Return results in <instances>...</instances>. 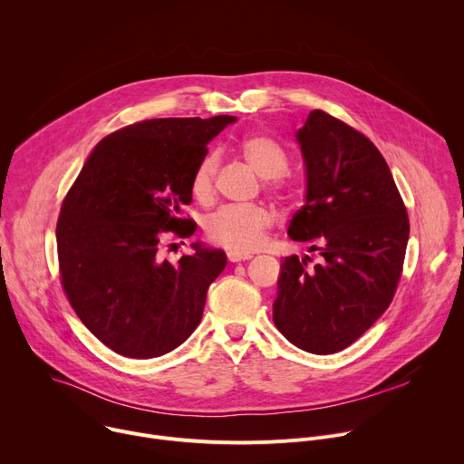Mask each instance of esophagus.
<instances>
[{
	"label": "esophagus",
	"instance_id": "obj_1",
	"mask_svg": "<svg viewBox=\"0 0 464 464\" xmlns=\"http://www.w3.org/2000/svg\"><path fill=\"white\" fill-rule=\"evenodd\" d=\"M251 255L249 253H237V251H229L227 253V260L229 262H242V260H249Z\"/></svg>",
	"mask_w": 464,
	"mask_h": 464
}]
</instances>
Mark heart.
<instances>
[{
  "mask_svg": "<svg viewBox=\"0 0 464 464\" xmlns=\"http://www.w3.org/2000/svg\"><path fill=\"white\" fill-rule=\"evenodd\" d=\"M240 156L264 178V187L277 198H288L292 187L285 178L290 160L285 147L264 134H251L238 141ZM218 158L206 154L192 169L188 190L198 202H209L215 194ZM276 215L266 206H226L204 220L208 240L237 253H249L262 246L272 229Z\"/></svg>",
  "mask_w": 464,
  "mask_h": 464,
  "instance_id": "heart-1",
  "label": "heart"
}]
</instances>
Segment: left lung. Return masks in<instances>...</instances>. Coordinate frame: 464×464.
<instances>
[{
  "instance_id": "obj_1",
  "label": "left lung",
  "mask_w": 464,
  "mask_h": 464,
  "mask_svg": "<svg viewBox=\"0 0 464 464\" xmlns=\"http://www.w3.org/2000/svg\"><path fill=\"white\" fill-rule=\"evenodd\" d=\"M297 140L306 165V202L288 235L319 251L317 264H281L274 323L295 347L334 354L387 310L399 286L410 218L392 174L369 138L310 111Z\"/></svg>"
}]
</instances>
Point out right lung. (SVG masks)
Here are the masks:
<instances>
[{"mask_svg":"<svg viewBox=\"0 0 464 464\" xmlns=\"http://www.w3.org/2000/svg\"><path fill=\"white\" fill-rule=\"evenodd\" d=\"M231 115L167 117L106 136L65 194L58 222V272L65 297L90 333L126 358H158L200 324L208 288L226 253L194 244L161 260L165 235L188 238L181 217L188 179Z\"/></svg>","mask_w":464,"mask_h":464,"instance_id":"obj_1","label":"right lung"}]
</instances>
